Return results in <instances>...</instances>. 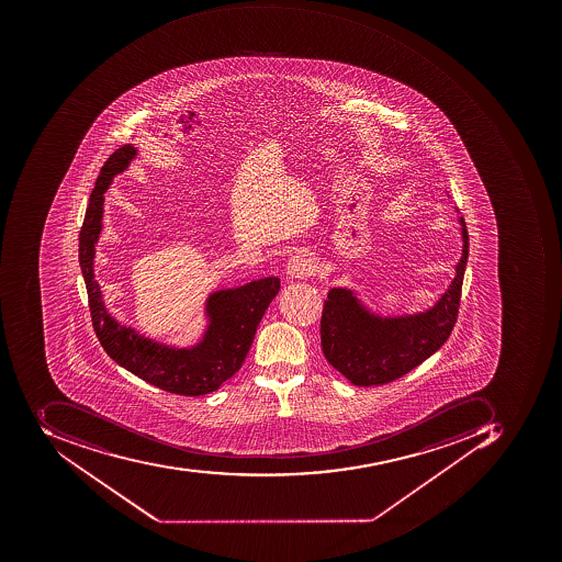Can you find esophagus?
I'll use <instances>...</instances> for the list:
<instances>
[{
  "instance_id": "obj_1",
  "label": "esophagus",
  "mask_w": 562,
  "mask_h": 562,
  "mask_svg": "<svg viewBox=\"0 0 562 562\" xmlns=\"http://www.w3.org/2000/svg\"><path fill=\"white\" fill-rule=\"evenodd\" d=\"M315 262L308 254H296L288 260L286 272L290 278L303 279L314 274Z\"/></svg>"
}]
</instances>
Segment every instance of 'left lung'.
<instances>
[{"instance_id": "8db88e82", "label": "left lung", "mask_w": 562, "mask_h": 562, "mask_svg": "<svg viewBox=\"0 0 562 562\" xmlns=\"http://www.w3.org/2000/svg\"><path fill=\"white\" fill-rule=\"evenodd\" d=\"M462 225L463 248L454 278L435 306L420 314L380 317L346 288L328 291L321 321L325 359L352 385L394 382L435 355L450 337L459 317L469 235Z\"/></svg>"}]
</instances>
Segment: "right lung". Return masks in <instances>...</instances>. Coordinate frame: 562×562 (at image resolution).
I'll return each instance as SVG.
<instances>
[{
  "instance_id": "add662e5",
  "label": "right lung",
  "mask_w": 562,
  "mask_h": 562,
  "mask_svg": "<svg viewBox=\"0 0 562 562\" xmlns=\"http://www.w3.org/2000/svg\"><path fill=\"white\" fill-rule=\"evenodd\" d=\"M138 154L133 145L115 149L100 170L95 188L90 194L80 232V268L87 284L88 306L93 330L119 367L126 368L149 385L170 394L198 397L218 390L232 379L245 361L252 346L257 325L262 321L269 303L279 293V278H263L234 288L211 293L206 302L207 324L203 340L192 348H170L148 339L134 328L124 327L111 317L103 305L102 293L93 274L95 244L102 229L103 194L112 177L124 172Z\"/></svg>"
}]
</instances>
